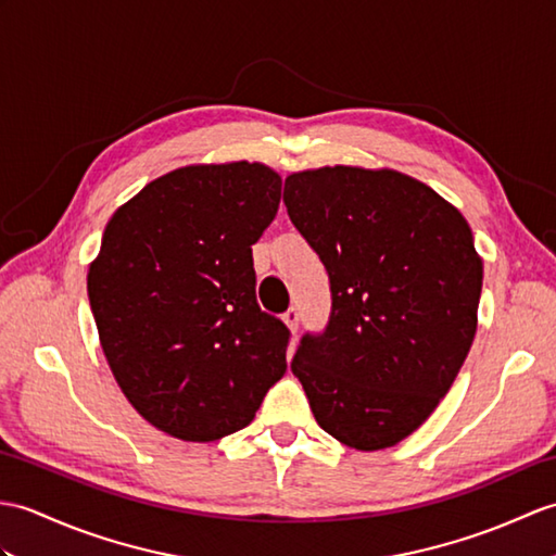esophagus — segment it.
<instances>
[{"label":"esophagus","mask_w":556,"mask_h":556,"mask_svg":"<svg viewBox=\"0 0 556 556\" xmlns=\"http://www.w3.org/2000/svg\"><path fill=\"white\" fill-rule=\"evenodd\" d=\"M299 321H301V313L295 307H289L287 313H283V325L289 327V331L293 333V337H295V333H299Z\"/></svg>","instance_id":"1"}]
</instances>
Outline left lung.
Wrapping results in <instances>:
<instances>
[{"label":"left lung","instance_id":"8db88e82","mask_svg":"<svg viewBox=\"0 0 556 556\" xmlns=\"http://www.w3.org/2000/svg\"><path fill=\"white\" fill-rule=\"evenodd\" d=\"M283 203L325 263L331 317L291 371L339 443L393 447L431 417L469 355L483 261L441 193L391 167L291 173Z\"/></svg>","mask_w":556,"mask_h":556}]
</instances>
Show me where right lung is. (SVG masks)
<instances>
[{
	"mask_svg": "<svg viewBox=\"0 0 556 556\" xmlns=\"http://www.w3.org/2000/svg\"><path fill=\"white\" fill-rule=\"evenodd\" d=\"M281 177L263 163H199L123 203L89 263L109 367L159 431L211 443L249 426L287 371L289 329L255 301L251 247Z\"/></svg>",
	"mask_w": 556,
	"mask_h": 556,
	"instance_id": "right-lung-1",
	"label": "right lung"
}]
</instances>
